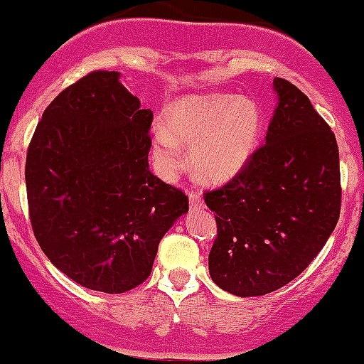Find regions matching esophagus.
<instances>
[{"instance_id": "obj_1", "label": "esophagus", "mask_w": 364, "mask_h": 364, "mask_svg": "<svg viewBox=\"0 0 364 364\" xmlns=\"http://www.w3.org/2000/svg\"><path fill=\"white\" fill-rule=\"evenodd\" d=\"M189 203L191 208H203V200L198 191H189Z\"/></svg>"}]
</instances>
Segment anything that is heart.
<instances>
[{"label":"heart","instance_id":"obj_1","mask_svg":"<svg viewBox=\"0 0 364 364\" xmlns=\"http://www.w3.org/2000/svg\"><path fill=\"white\" fill-rule=\"evenodd\" d=\"M260 129V106L246 97L235 93L182 97L164 113V127L154 132V159L161 173L171 177L182 164L181 146H191V164L201 178L228 181L253 156Z\"/></svg>","mask_w":364,"mask_h":364}]
</instances>
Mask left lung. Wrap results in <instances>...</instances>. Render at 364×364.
<instances>
[{
  "label": "left lung",
  "mask_w": 364,
  "mask_h": 364,
  "mask_svg": "<svg viewBox=\"0 0 364 364\" xmlns=\"http://www.w3.org/2000/svg\"><path fill=\"white\" fill-rule=\"evenodd\" d=\"M274 90L278 107L264 145L225 186L203 193L218 225L208 272L219 289L239 297L289 285L340 218L334 132L296 85L276 77Z\"/></svg>",
  "instance_id": "8db88e82"
}]
</instances>
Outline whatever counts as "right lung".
Returning a JSON list of instances; mask_svg holds the SVG:
<instances>
[{"instance_id": "obj_1", "label": "right lung", "mask_w": 364, "mask_h": 364, "mask_svg": "<svg viewBox=\"0 0 364 364\" xmlns=\"http://www.w3.org/2000/svg\"><path fill=\"white\" fill-rule=\"evenodd\" d=\"M93 70L46 107L26 156V193L38 246L72 282L122 294L152 272L164 233L189 200L149 168L154 113Z\"/></svg>"}]
</instances>
